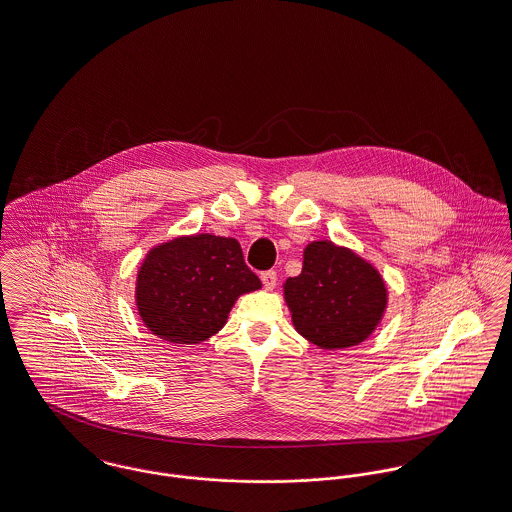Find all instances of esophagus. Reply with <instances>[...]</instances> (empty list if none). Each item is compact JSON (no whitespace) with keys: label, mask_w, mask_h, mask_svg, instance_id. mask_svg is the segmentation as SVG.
Listing matches in <instances>:
<instances>
[{"label":"esophagus","mask_w":512,"mask_h":512,"mask_svg":"<svg viewBox=\"0 0 512 512\" xmlns=\"http://www.w3.org/2000/svg\"><path fill=\"white\" fill-rule=\"evenodd\" d=\"M261 282H263V286L267 288V290H272L274 286H276V272L274 271H265L261 272Z\"/></svg>","instance_id":"esophagus-1"}]
</instances>
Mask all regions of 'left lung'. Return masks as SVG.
Returning <instances> with one entry per match:
<instances>
[{
    "label": "left lung",
    "mask_w": 512,
    "mask_h": 512,
    "mask_svg": "<svg viewBox=\"0 0 512 512\" xmlns=\"http://www.w3.org/2000/svg\"><path fill=\"white\" fill-rule=\"evenodd\" d=\"M292 323L319 348L336 350L363 342L383 319L387 286L379 271L348 247L311 241L300 276L284 282Z\"/></svg>",
    "instance_id": "8db88e82"
}]
</instances>
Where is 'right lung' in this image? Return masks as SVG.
<instances>
[{
  "label": "right lung",
  "mask_w": 512,
  "mask_h": 512,
  "mask_svg": "<svg viewBox=\"0 0 512 512\" xmlns=\"http://www.w3.org/2000/svg\"><path fill=\"white\" fill-rule=\"evenodd\" d=\"M261 288L234 238L183 236L147 253L135 301L147 329L174 344H199L226 325L241 294Z\"/></svg>",
  "instance_id": "1"
}]
</instances>
